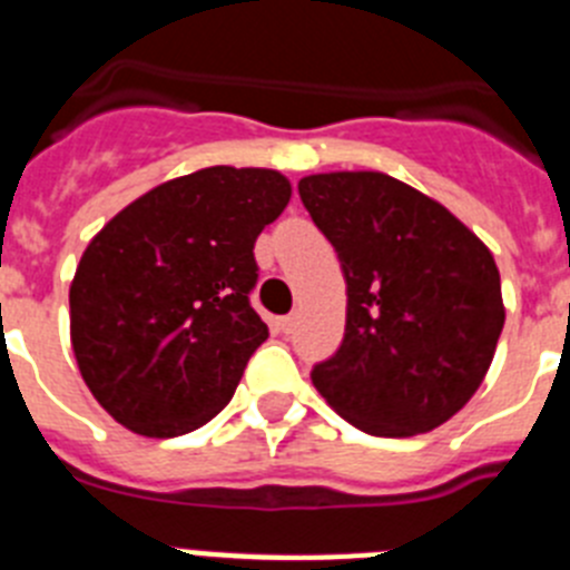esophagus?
Here are the masks:
<instances>
[{
	"label": "esophagus",
	"instance_id": "esophagus-1",
	"mask_svg": "<svg viewBox=\"0 0 570 570\" xmlns=\"http://www.w3.org/2000/svg\"><path fill=\"white\" fill-rule=\"evenodd\" d=\"M279 328H282V334H291V331L296 328V314L279 316Z\"/></svg>",
	"mask_w": 570,
	"mask_h": 570
}]
</instances>
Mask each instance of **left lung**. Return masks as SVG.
Returning <instances> with one entry per match:
<instances>
[{
  "instance_id": "obj_1",
  "label": "left lung",
  "mask_w": 570,
  "mask_h": 570,
  "mask_svg": "<svg viewBox=\"0 0 570 570\" xmlns=\"http://www.w3.org/2000/svg\"><path fill=\"white\" fill-rule=\"evenodd\" d=\"M347 285L345 336L311 371L342 420L374 436L434 431L468 405L505 325L485 242L445 205L380 170L299 179Z\"/></svg>"
}]
</instances>
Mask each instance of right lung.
I'll use <instances>...</instances> for the list:
<instances>
[{
	"label": "right lung",
	"instance_id": "obj_1",
	"mask_svg": "<svg viewBox=\"0 0 570 570\" xmlns=\"http://www.w3.org/2000/svg\"><path fill=\"white\" fill-rule=\"evenodd\" d=\"M288 199L279 170L214 165L156 185L90 239L70 282V345L119 425L168 440L228 405L268 340L248 302L254 242Z\"/></svg>",
	"mask_w": 570,
	"mask_h": 570
}]
</instances>
